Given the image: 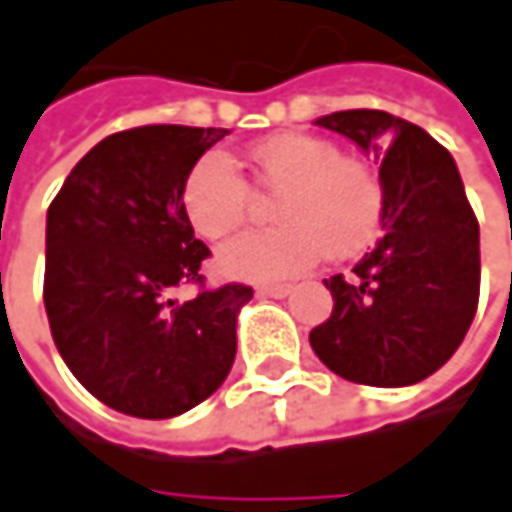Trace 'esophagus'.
Returning <instances> with one entry per match:
<instances>
[{"instance_id": "34e87169", "label": "esophagus", "mask_w": 512, "mask_h": 512, "mask_svg": "<svg viewBox=\"0 0 512 512\" xmlns=\"http://www.w3.org/2000/svg\"><path fill=\"white\" fill-rule=\"evenodd\" d=\"M260 293H263V296H272V299H284V296L293 293V287H290V284H263Z\"/></svg>"}]
</instances>
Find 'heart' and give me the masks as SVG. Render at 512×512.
I'll return each instance as SVG.
<instances>
[{
    "instance_id": "b5f03b06",
    "label": "heart",
    "mask_w": 512,
    "mask_h": 512,
    "mask_svg": "<svg viewBox=\"0 0 512 512\" xmlns=\"http://www.w3.org/2000/svg\"><path fill=\"white\" fill-rule=\"evenodd\" d=\"M257 178L281 193L269 231H246L219 246V272L243 281H275L310 269L319 257H349L378 231L384 184L372 166L343 158L340 146L313 134H278L252 149ZM249 184L234 161L208 152L190 166L181 184V210L190 228L219 240L249 213Z\"/></svg>"
}]
</instances>
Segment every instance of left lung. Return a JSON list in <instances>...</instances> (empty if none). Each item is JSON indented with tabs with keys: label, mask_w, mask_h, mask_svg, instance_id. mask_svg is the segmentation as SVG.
I'll return each mask as SVG.
<instances>
[{
	"label": "left lung",
	"mask_w": 512,
	"mask_h": 512,
	"mask_svg": "<svg viewBox=\"0 0 512 512\" xmlns=\"http://www.w3.org/2000/svg\"><path fill=\"white\" fill-rule=\"evenodd\" d=\"M316 125L381 161L384 234L351 275L325 278L334 310L310 346L354 384H419L463 343L481 293V231L457 163L387 111H337Z\"/></svg>",
	"instance_id": "1"
}]
</instances>
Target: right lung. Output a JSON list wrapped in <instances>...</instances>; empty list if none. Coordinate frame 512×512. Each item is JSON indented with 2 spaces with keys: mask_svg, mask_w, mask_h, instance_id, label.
Masks as SVG:
<instances>
[{
  "mask_svg": "<svg viewBox=\"0 0 512 512\" xmlns=\"http://www.w3.org/2000/svg\"><path fill=\"white\" fill-rule=\"evenodd\" d=\"M225 128L143 125L96 143L46 213L43 302L52 340L84 390L137 419H172L213 395L237 354L252 287L205 290L181 184ZM199 283L190 303L171 299Z\"/></svg>",
  "mask_w": 512,
  "mask_h": 512,
  "instance_id": "1",
  "label": "right lung"
}]
</instances>
